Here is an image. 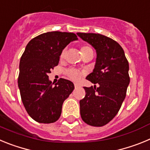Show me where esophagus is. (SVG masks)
<instances>
[{"label":"esophagus","mask_w":150,"mask_h":150,"mask_svg":"<svg viewBox=\"0 0 150 150\" xmlns=\"http://www.w3.org/2000/svg\"><path fill=\"white\" fill-rule=\"evenodd\" d=\"M74 87H75V88H76L80 87V86H79V84H78V83H74Z\"/></svg>","instance_id":"34e87169"}]
</instances>
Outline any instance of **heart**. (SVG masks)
<instances>
[{
    "label": "heart",
    "instance_id": "b5f03b06",
    "mask_svg": "<svg viewBox=\"0 0 150 150\" xmlns=\"http://www.w3.org/2000/svg\"><path fill=\"white\" fill-rule=\"evenodd\" d=\"M80 52H81L82 55H84L87 53H89V52H93V50L88 45H83V46H81V48H80ZM65 53H66V50L65 49H64L62 51L60 54V59H63L65 56ZM66 74L67 75L69 78L72 80H74V81H76V80H79L81 76H83V73L82 71H79L76 69H69L66 71Z\"/></svg>",
    "mask_w": 150,
    "mask_h": 150
}]
</instances>
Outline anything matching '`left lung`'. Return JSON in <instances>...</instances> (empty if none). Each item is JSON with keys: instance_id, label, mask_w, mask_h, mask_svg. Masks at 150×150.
Returning <instances> with one entry per match:
<instances>
[{"instance_id": "8db88e82", "label": "left lung", "mask_w": 150, "mask_h": 150, "mask_svg": "<svg viewBox=\"0 0 150 150\" xmlns=\"http://www.w3.org/2000/svg\"><path fill=\"white\" fill-rule=\"evenodd\" d=\"M77 35L97 52L95 69L86 76L95 85L83 87L86 96L79 101L80 115L89 125L104 126L116 116L126 96L130 83L128 62L122 46L114 40L94 33Z\"/></svg>"}]
</instances>
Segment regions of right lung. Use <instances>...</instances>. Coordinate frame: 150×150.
Segmentation results:
<instances>
[{
    "mask_svg": "<svg viewBox=\"0 0 150 150\" xmlns=\"http://www.w3.org/2000/svg\"><path fill=\"white\" fill-rule=\"evenodd\" d=\"M74 33L51 31L30 40L19 63L18 85L23 105L29 116L39 123H53L62 113V104L74 89L72 82L60 79L54 83L48 74L59 64L60 54Z\"/></svg>",
    "mask_w": 150,
    "mask_h": 150,
    "instance_id": "add662e5",
    "label": "right lung"
}]
</instances>
